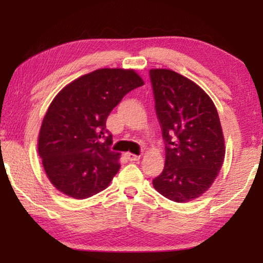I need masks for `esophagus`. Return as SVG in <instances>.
Masks as SVG:
<instances>
[{
  "mask_svg": "<svg viewBox=\"0 0 263 263\" xmlns=\"http://www.w3.org/2000/svg\"><path fill=\"white\" fill-rule=\"evenodd\" d=\"M125 157H127L128 160L130 161H138L140 160V156H138V154H134V153H125Z\"/></svg>",
  "mask_w": 263,
  "mask_h": 263,
  "instance_id": "1",
  "label": "esophagus"
}]
</instances>
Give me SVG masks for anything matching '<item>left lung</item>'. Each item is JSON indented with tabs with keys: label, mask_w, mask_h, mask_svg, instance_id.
<instances>
[{
	"label": "left lung",
	"mask_w": 263,
	"mask_h": 263,
	"mask_svg": "<svg viewBox=\"0 0 263 263\" xmlns=\"http://www.w3.org/2000/svg\"><path fill=\"white\" fill-rule=\"evenodd\" d=\"M165 145V166L153 179L161 195L184 203L200 197L218 177L225 139L211 97L171 69L149 70Z\"/></svg>",
	"instance_id": "obj_1"
}]
</instances>
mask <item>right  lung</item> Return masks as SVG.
<instances>
[{"label":"right lung","instance_id":"1","mask_svg":"<svg viewBox=\"0 0 263 263\" xmlns=\"http://www.w3.org/2000/svg\"><path fill=\"white\" fill-rule=\"evenodd\" d=\"M143 84L134 69L102 68L57 93L43 118L37 145L46 177L59 192L87 199L109 186L121 167V153L110 149L106 118L128 92Z\"/></svg>","mask_w":263,"mask_h":263}]
</instances>
